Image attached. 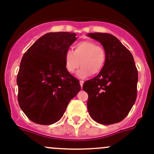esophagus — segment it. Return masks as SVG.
Wrapping results in <instances>:
<instances>
[{
  "label": "esophagus",
  "mask_w": 154,
  "mask_h": 154,
  "mask_svg": "<svg viewBox=\"0 0 154 154\" xmlns=\"http://www.w3.org/2000/svg\"><path fill=\"white\" fill-rule=\"evenodd\" d=\"M79 83H80V85H81V87H82V86H83L84 82H83V81H80V82H79Z\"/></svg>",
  "instance_id": "obj_1"
}]
</instances>
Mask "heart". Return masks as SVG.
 Wrapping results in <instances>:
<instances>
[{
    "label": "heart",
    "mask_w": 154,
    "mask_h": 154,
    "mask_svg": "<svg viewBox=\"0 0 154 154\" xmlns=\"http://www.w3.org/2000/svg\"><path fill=\"white\" fill-rule=\"evenodd\" d=\"M106 62V52L104 48L97 45L93 41L83 40L73 46V51H66L64 54L65 68L69 72H76L79 78H85L91 75H97L103 70Z\"/></svg>",
    "instance_id": "obj_1"
}]
</instances>
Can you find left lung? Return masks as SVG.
<instances>
[{"label":"left lung","mask_w":154,"mask_h":154,"mask_svg":"<svg viewBox=\"0 0 154 154\" xmlns=\"http://www.w3.org/2000/svg\"><path fill=\"white\" fill-rule=\"evenodd\" d=\"M87 36L100 42L106 52L103 70L83 85L88 94V112L99 124L121 122L130 112L137 97L138 70L132 54L110 33H91Z\"/></svg>","instance_id":"left-lung-1"}]
</instances>
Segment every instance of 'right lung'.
I'll use <instances>...</instances> for the list:
<instances>
[{"instance_id":"right-lung-1","label":"right lung","mask_w":154,"mask_h":154,"mask_svg":"<svg viewBox=\"0 0 154 154\" xmlns=\"http://www.w3.org/2000/svg\"><path fill=\"white\" fill-rule=\"evenodd\" d=\"M75 33L52 32L38 39L22 57L17 75L18 100L31 121H58L81 90L79 81L65 68L64 54L77 39Z\"/></svg>"}]
</instances>
